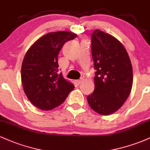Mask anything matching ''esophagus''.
<instances>
[{"label":"esophagus","mask_w":150,"mask_h":150,"mask_svg":"<svg viewBox=\"0 0 150 150\" xmlns=\"http://www.w3.org/2000/svg\"><path fill=\"white\" fill-rule=\"evenodd\" d=\"M75 82H76V83L77 84V85H80L81 82H82V80H77L75 81Z\"/></svg>","instance_id":"1"}]
</instances>
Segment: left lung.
<instances>
[{"instance_id":"8db88e82","label":"left lung","mask_w":150,"mask_h":150,"mask_svg":"<svg viewBox=\"0 0 150 150\" xmlns=\"http://www.w3.org/2000/svg\"><path fill=\"white\" fill-rule=\"evenodd\" d=\"M94 90L87 101L101 115L116 112L130 94L133 75L131 62L123 44L113 36L99 30L92 34Z\"/></svg>"}]
</instances>
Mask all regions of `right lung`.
<instances>
[{
  "instance_id": "obj_1",
  "label": "right lung",
  "mask_w": 150,
  "mask_h": 150,
  "mask_svg": "<svg viewBox=\"0 0 150 150\" xmlns=\"http://www.w3.org/2000/svg\"><path fill=\"white\" fill-rule=\"evenodd\" d=\"M77 37L69 32H50L26 53L22 64L24 92L36 107L49 111L63 104L75 86L58 74V55L63 44Z\"/></svg>"
}]
</instances>
